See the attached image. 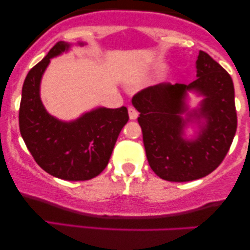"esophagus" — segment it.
<instances>
[{
	"label": "esophagus",
	"instance_id": "34e87169",
	"mask_svg": "<svg viewBox=\"0 0 250 250\" xmlns=\"http://www.w3.org/2000/svg\"><path fill=\"white\" fill-rule=\"evenodd\" d=\"M128 114H129V117H130V120H136L137 116H139V111H137L134 107L128 108Z\"/></svg>",
	"mask_w": 250,
	"mask_h": 250
}]
</instances>
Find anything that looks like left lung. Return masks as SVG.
I'll use <instances>...</instances> for the list:
<instances>
[{"mask_svg":"<svg viewBox=\"0 0 250 250\" xmlns=\"http://www.w3.org/2000/svg\"><path fill=\"white\" fill-rule=\"evenodd\" d=\"M197 79L189 84H157L135 94L134 107L142 129L149 166L161 179L187 182L207 176L225 160L237 128L234 84L230 75L206 51L196 61ZM195 88L205 95L200 114L208 127L196 142H185L180 135L185 122V91ZM189 121V120H188Z\"/></svg>","mask_w":250,"mask_h":250,"instance_id":"left-lung-1","label":"left lung"}]
</instances>
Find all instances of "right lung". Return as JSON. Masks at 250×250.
<instances>
[{
  "label": "right lung",
  "instance_id": "obj_1",
  "mask_svg": "<svg viewBox=\"0 0 250 250\" xmlns=\"http://www.w3.org/2000/svg\"><path fill=\"white\" fill-rule=\"evenodd\" d=\"M69 48L57 42L25 77L19 110L20 133L43 170L67 181H87L107 167L120 131L128 122L125 107L99 108L74 122L50 116L40 99V81L51 57Z\"/></svg>",
  "mask_w": 250,
  "mask_h": 250
}]
</instances>
